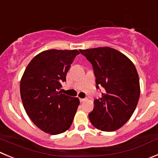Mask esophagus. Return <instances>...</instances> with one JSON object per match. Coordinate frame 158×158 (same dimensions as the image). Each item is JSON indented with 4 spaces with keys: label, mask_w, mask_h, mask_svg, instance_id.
Wrapping results in <instances>:
<instances>
[{
    "label": "esophagus",
    "mask_w": 158,
    "mask_h": 158,
    "mask_svg": "<svg viewBox=\"0 0 158 158\" xmlns=\"http://www.w3.org/2000/svg\"><path fill=\"white\" fill-rule=\"evenodd\" d=\"M79 101H80V102H84L85 101H86V98H80Z\"/></svg>",
    "instance_id": "obj_1"
}]
</instances>
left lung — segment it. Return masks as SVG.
<instances>
[{"label": "left lung", "instance_id": "1", "mask_svg": "<svg viewBox=\"0 0 158 158\" xmlns=\"http://www.w3.org/2000/svg\"><path fill=\"white\" fill-rule=\"evenodd\" d=\"M79 51L92 64L97 88L104 89L101 98L94 101V110L89 114L91 123L105 132L120 129L139 101L140 87L135 65L125 54L108 47Z\"/></svg>", "mask_w": 158, "mask_h": 158}]
</instances>
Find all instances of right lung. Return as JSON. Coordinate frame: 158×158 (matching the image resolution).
<instances>
[{"mask_svg": "<svg viewBox=\"0 0 158 158\" xmlns=\"http://www.w3.org/2000/svg\"><path fill=\"white\" fill-rule=\"evenodd\" d=\"M77 50H48L32 59L20 82V94L26 114L39 129L51 135L70 128L79 105L78 97L61 94V82Z\"/></svg>", "mask_w": 158, "mask_h": 158, "instance_id": "right-lung-1", "label": "right lung"}]
</instances>
